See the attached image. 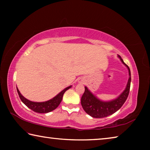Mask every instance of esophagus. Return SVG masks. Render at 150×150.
<instances>
[{"label":"esophagus","mask_w":150,"mask_h":150,"mask_svg":"<svg viewBox=\"0 0 150 150\" xmlns=\"http://www.w3.org/2000/svg\"><path fill=\"white\" fill-rule=\"evenodd\" d=\"M79 82L80 83H83V81H82V80H80L79 81Z\"/></svg>","instance_id":"34e87169"}]
</instances>
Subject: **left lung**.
Listing matches in <instances>:
<instances>
[{
    "mask_svg": "<svg viewBox=\"0 0 150 150\" xmlns=\"http://www.w3.org/2000/svg\"><path fill=\"white\" fill-rule=\"evenodd\" d=\"M118 57L128 69L130 77H129L125 90L117 98L109 101V102L101 101L94 96L87 87H85V92L81 97V103L86 112L93 118H104L112 115L122 107L128 98L129 92H130L131 82L130 70L128 66L123 62L120 55H118Z\"/></svg>",
    "mask_w": 150,
    "mask_h": 150,
    "instance_id": "obj_1",
    "label": "left lung"
}]
</instances>
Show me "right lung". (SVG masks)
<instances>
[{
	"mask_svg": "<svg viewBox=\"0 0 150 150\" xmlns=\"http://www.w3.org/2000/svg\"><path fill=\"white\" fill-rule=\"evenodd\" d=\"M71 87V86H69V87L65 88L64 90H63L62 92L59 93L57 96H55L54 98H53L52 99L47 100L46 102L43 103L32 102V101H30L26 99V98H24V96L21 95V93H20V91L18 89V88H16V89L18 93L19 97L22 101V103H23L25 105L27 106L29 108L31 109L33 111L35 112L47 113L55 110V109L59 106L60 103L62 102V100L63 94L65 93L66 91L69 89Z\"/></svg>",
	"mask_w": 150,
	"mask_h": 150,
	"instance_id": "right-lung-1",
	"label": "right lung"
}]
</instances>
